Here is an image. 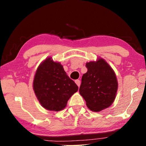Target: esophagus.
Segmentation results:
<instances>
[{
	"mask_svg": "<svg viewBox=\"0 0 146 146\" xmlns=\"http://www.w3.org/2000/svg\"><path fill=\"white\" fill-rule=\"evenodd\" d=\"M75 83L76 84V85H77L78 87L79 86H80V81L79 80H75Z\"/></svg>",
	"mask_w": 146,
	"mask_h": 146,
	"instance_id": "34e87169",
	"label": "esophagus"
}]
</instances>
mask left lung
Masks as SVG:
<instances>
[{
    "mask_svg": "<svg viewBox=\"0 0 146 146\" xmlns=\"http://www.w3.org/2000/svg\"><path fill=\"white\" fill-rule=\"evenodd\" d=\"M86 66L88 71L82 76L79 93L91 111L99 112L114 102L118 90L117 76L102 58L87 62Z\"/></svg>",
    "mask_w": 146,
    "mask_h": 146,
    "instance_id": "8db88e82",
    "label": "left lung"
}]
</instances>
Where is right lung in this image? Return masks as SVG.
Returning a JSON list of instances; mask_svg holds the SVG:
<instances>
[{
  "instance_id": "right-lung-1",
  "label": "right lung",
  "mask_w": 146,
  "mask_h": 146,
  "mask_svg": "<svg viewBox=\"0 0 146 146\" xmlns=\"http://www.w3.org/2000/svg\"><path fill=\"white\" fill-rule=\"evenodd\" d=\"M33 88L39 103L47 110L59 111L78 88L58 62L48 57L42 62L35 75Z\"/></svg>"
}]
</instances>
